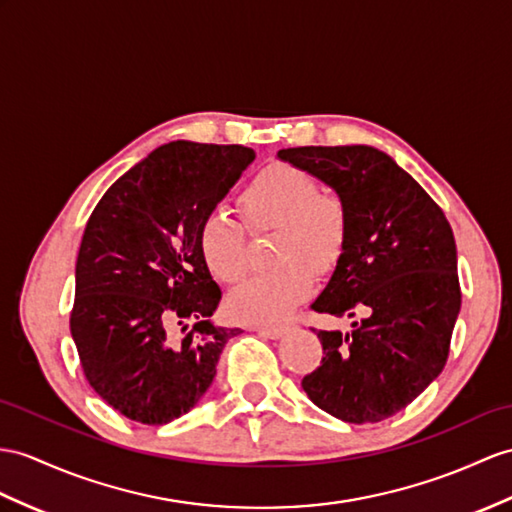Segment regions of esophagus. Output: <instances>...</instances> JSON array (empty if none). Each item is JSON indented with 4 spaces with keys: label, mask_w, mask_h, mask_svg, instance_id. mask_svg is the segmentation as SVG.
<instances>
[{
    "label": "esophagus",
    "mask_w": 512,
    "mask_h": 512,
    "mask_svg": "<svg viewBox=\"0 0 512 512\" xmlns=\"http://www.w3.org/2000/svg\"><path fill=\"white\" fill-rule=\"evenodd\" d=\"M252 330L258 332L260 336H267V339H280V336L286 332V328L282 326H256Z\"/></svg>",
    "instance_id": "esophagus-1"
}]
</instances>
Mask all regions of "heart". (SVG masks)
<instances>
[{"label": "heart", "mask_w": 512, "mask_h": 512, "mask_svg": "<svg viewBox=\"0 0 512 512\" xmlns=\"http://www.w3.org/2000/svg\"><path fill=\"white\" fill-rule=\"evenodd\" d=\"M310 173L273 165L258 173L241 193L245 221L252 230H278L273 271L258 273L236 289L228 308L245 323H280L313 291L317 276L332 273L350 243V215L341 197L319 193ZM199 254L221 282H239L247 271V239L239 221L210 213L197 234Z\"/></svg>", "instance_id": "heart-1"}]
</instances>
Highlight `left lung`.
<instances>
[{
    "instance_id": "obj_1",
    "label": "left lung",
    "mask_w": 512,
    "mask_h": 512,
    "mask_svg": "<svg viewBox=\"0 0 512 512\" xmlns=\"http://www.w3.org/2000/svg\"><path fill=\"white\" fill-rule=\"evenodd\" d=\"M282 162L328 184L350 215V243L310 308L363 315L350 332L319 330L321 365L302 389L345 423L400 413L439 378L460 313L454 232L443 210L371 145L289 147Z\"/></svg>"
}]
</instances>
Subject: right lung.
<instances>
[{
	"label": "right lung",
	"mask_w": 512,
	"mask_h": 512,
	"mask_svg": "<svg viewBox=\"0 0 512 512\" xmlns=\"http://www.w3.org/2000/svg\"><path fill=\"white\" fill-rule=\"evenodd\" d=\"M254 158L243 145H160L86 223L71 336L86 380L123 417L162 426L189 413L243 332L213 321L221 289L197 234Z\"/></svg>",
	"instance_id": "1"
}]
</instances>
